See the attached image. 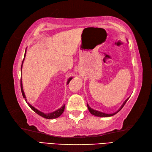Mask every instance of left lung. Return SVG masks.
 Segmentation results:
<instances>
[{
	"instance_id": "8db88e82",
	"label": "left lung",
	"mask_w": 152,
	"mask_h": 152,
	"mask_svg": "<svg viewBox=\"0 0 152 152\" xmlns=\"http://www.w3.org/2000/svg\"><path fill=\"white\" fill-rule=\"evenodd\" d=\"M129 99V97L126 99L125 100V101L123 102V104L121 105V106L119 108V109L118 110L117 112H114V113H104V112H100V111H97L96 110H94L93 108H91V107L89 106V104L87 103V106H88V110L89 112H90L92 115H94L95 116H97V117H111V116H113L114 115H115L117 113H118L119 112V111L123 108V107L124 106V105L126 104V102H127L128 100Z\"/></svg>"
}]
</instances>
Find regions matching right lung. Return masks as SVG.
I'll list each match as a JSON object with an SVG mask.
<instances>
[{"label": "right lung", "instance_id": "obj_1", "mask_svg": "<svg viewBox=\"0 0 152 152\" xmlns=\"http://www.w3.org/2000/svg\"><path fill=\"white\" fill-rule=\"evenodd\" d=\"M26 51H25V53H24V59L23 61V63H22V66H21V72H22V68H23V62H24V58H25V56H26ZM73 79V77H70V78L68 79V81H67V84H69V81L71 80L72 79ZM20 88H21V91H22V94H23V96L24 99H25V101L27 102L28 105L30 107V108L34 111V112L37 113L38 115H39L40 116H41L44 118H45V119H56V118L60 117L62 113L64 112V108H65V104H63L62 105V106L61 107V108H58V110L54 111V112H51V113H44V112H40V110H37V108H35V107H33L32 105H31L30 104H29V102H27V99L26 97V95H25V94H24V90H23V81H22V77H21V79H20Z\"/></svg>", "mask_w": 152, "mask_h": 152}]
</instances>
